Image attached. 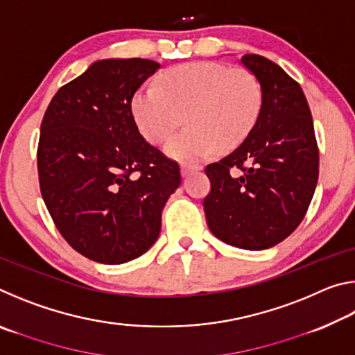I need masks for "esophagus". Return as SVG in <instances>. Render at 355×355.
<instances>
[{
  "label": "esophagus",
  "instance_id": "1",
  "mask_svg": "<svg viewBox=\"0 0 355 355\" xmlns=\"http://www.w3.org/2000/svg\"><path fill=\"white\" fill-rule=\"evenodd\" d=\"M200 169H202V166H199V164L183 163V164H182V175L186 177V175H189V173L196 172V171H200Z\"/></svg>",
  "mask_w": 355,
  "mask_h": 355
}]
</instances>
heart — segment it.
<instances>
[{
  "instance_id": "heart-1",
  "label": "heart",
  "mask_w": 355,
  "mask_h": 355,
  "mask_svg": "<svg viewBox=\"0 0 355 355\" xmlns=\"http://www.w3.org/2000/svg\"><path fill=\"white\" fill-rule=\"evenodd\" d=\"M261 103L260 83L250 71L188 62L167 70L159 84H142L131 110L141 135L156 146L169 139L184 114L188 127L167 144L166 152L197 159L218 147H238L255 127Z\"/></svg>"
}]
</instances>
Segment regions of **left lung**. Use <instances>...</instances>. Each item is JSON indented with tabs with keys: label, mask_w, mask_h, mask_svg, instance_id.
I'll use <instances>...</instances> for the list:
<instances>
[{
	"label": "left lung",
	"mask_w": 355,
	"mask_h": 355,
	"mask_svg": "<svg viewBox=\"0 0 355 355\" xmlns=\"http://www.w3.org/2000/svg\"><path fill=\"white\" fill-rule=\"evenodd\" d=\"M241 62L260 81L261 111L241 146L207 166L211 189L203 208L220 241L261 250L302 222L318 183L320 150L299 83L260 55H244Z\"/></svg>",
	"instance_id": "1"
}]
</instances>
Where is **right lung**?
<instances>
[{
	"label": "right lung",
	"mask_w": 355,
	"mask_h": 355,
	"mask_svg": "<svg viewBox=\"0 0 355 355\" xmlns=\"http://www.w3.org/2000/svg\"><path fill=\"white\" fill-rule=\"evenodd\" d=\"M150 59H105L59 89L42 119L40 192L62 238L105 264L141 257L158 239L161 213L182 175L144 139L131 111Z\"/></svg>",
	"instance_id": "right-lung-1"
}]
</instances>
